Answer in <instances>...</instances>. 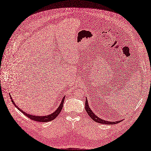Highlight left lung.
<instances>
[{
  "mask_svg": "<svg viewBox=\"0 0 151 151\" xmlns=\"http://www.w3.org/2000/svg\"><path fill=\"white\" fill-rule=\"evenodd\" d=\"M85 109H86V111H87V114H89V116H90V117L92 119L93 121H94L96 122L101 123V124H118V123L121 122V121H116V122L107 121L103 120V119H102L99 118V117H97L96 115V114H94V112H93V111L91 110V108L89 107V104H88V101H87V99H86V104H85Z\"/></svg>",
  "mask_w": 151,
  "mask_h": 151,
  "instance_id": "left-lung-1",
  "label": "left lung"
}]
</instances>
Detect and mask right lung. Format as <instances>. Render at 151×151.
<instances>
[{"label": "right lung", "instance_id": "add662e5", "mask_svg": "<svg viewBox=\"0 0 151 151\" xmlns=\"http://www.w3.org/2000/svg\"><path fill=\"white\" fill-rule=\"evenodd\" d=\"M10 99H11V101L12 102L13 104L16 107L19 111H21V112H22L25 116H27V117L30 118V119H32V120L33 121H37V122H49V121H51L54 120V119H55L57 117H58V116L59 115V114H60V111H62V107H63V104H64V99H65V96L62 98V101L60 104L59 106L58 107V109H56L55 111L53 113H52L51 114H49V115H46V116H34V115H32V114H27L25 112H24L22 110H21V109H20V108H19L16 104H15V102H14L13 99H12V97L10 95Z\"/></svg>", "mask_w": 151, "mask_h": 151}]
</instances>
